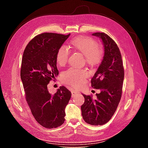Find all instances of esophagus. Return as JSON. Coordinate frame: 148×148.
I'll use <instances>...</instances> for the list:
<instances>
[{"instance_id":"esophagus-1","label":"esophagus","mask_w":148,"mask_h":148,"mask_svg":"<svg viewBox=\"0 0 148 148\" xmlns=\"http://www.w3.org/2000/svg\"><path fill=\"white\" fill-rule=\"evenodd\" d=\"M78 94H79V92L77 91H75V90L71 91V96H72V97L75 96L76 95H78Z\"/></svg>"}]
</instances>
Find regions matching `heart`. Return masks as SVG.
I'll list each match as a JSON object with an SVG mask.
<instances>
[{"label": "heart", "mask_w": 148, "mask_h": 148, "mask_svg": "<svg viewBox=\"0 0 148 148\" xmlns=\"http://www.w3.org/2000/svg\"><path fill=\"white\" fill-rule=\"evenodd\" d=\"M70 44L85 56L87 64L91 66L99 65L103 59V51L97 46L92 38L87 36H78L72 39ZM70 51L65 46H61L57 52L56 62L60 66L64 65L69 60ZM88 76L86 71L71 68L63 74L64 82L74 87H79L84 83Z\"/></svg>", "instance_id": "heart-1"}]
</instances>
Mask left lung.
<instances>
[{
  "mask_svg": "<svg viewBox=\"0 0 148 148\" xmlns=\"http://www.w3.org/2000/svg\"><path fill=\"white\" fill-rule=\"evenodd\" d=\"M99 38L104 47L101 64L91 79V86L100 89L96 99L83 95L84 102L81 107L84 120L91 125H102L108 122L117 110L122 97L124 69L117 44L104 33H92Z\"/></svg>",
  "mask_w": 148,
  "mask_h": 148,
  "instance_id": "1",
  "label": "left lung"
}]
</instances>
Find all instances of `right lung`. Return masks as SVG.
I'll return each instance as SVG.
<instances>
[{
	"mask_svg": "<svg viewBox=\"0 0 148 148\" xmlns=\"http://www.w3.org/2000/svg\"><path fill=\"white\" fill-rule=\"evenodd\" d=\"M70 34L44 33L26 46L22 58L20 76L26 102L37 122L47 128L60 127L65 121V109L71 93L62 86L52 95L47 84L59 75L57 52Z\"/></svg>",
	"mask_w": 148,
	"mask_h": 148,
	"instance_id": "obj_1",
	"label": "right lung"
}]
</instances>
